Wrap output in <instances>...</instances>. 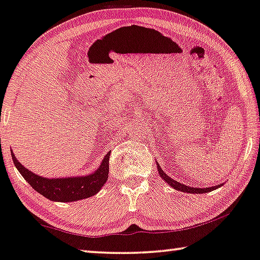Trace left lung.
Segmentation results:
<instances>
[{"label":"left lung","mask_w":260,"mask_h":260,"mask_svg":"<svg viewBox=\"0 0 260 260\" xmlns=\"http://www.w3.org/2000/svg\"><path fill=\"white\" fill-rule=\"evenodd\" d=\"M157 170H158V174H160V176L164 179L166 182H167L168 184L172 185L174 189H176V190H180V191H183V192H191V193H205V192H209V191H212L215 190V189L219 188L220 185L223 184H219V185H216V187H210V188H192V187H189V185H185V184H182L180 182H177L175 180H173L172 177H169L167 174H166L164 170L161 169L160 166L157 165Z\"/></svg>","instance_id":"obj_1"}]
</instances>
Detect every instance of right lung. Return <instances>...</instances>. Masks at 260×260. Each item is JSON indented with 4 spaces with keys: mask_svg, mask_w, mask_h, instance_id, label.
Returning a JSON list of instances; mask_svg holds the SVG:
<instances>
[{
    "mask_svg": "<svg viewBox=\"0 0 260 260\" xmlns=\"http://www.w3.org/2000/svg\"><path fill=\"white\" fill-rule=\"evenodd\" d=\"M110 154L111 152L106 154L100 167L91 175L68 179H45L36 175L19 164L13 153L11 156L18 172L37 192L56 202H73L95 195L106 183L110 169Z\"/></svg>",
    "mask_w": 260,
    "mask_h": 260,
    "instance_id": "obj_1",
    "label": "right lung"
}]
</instances>
